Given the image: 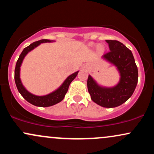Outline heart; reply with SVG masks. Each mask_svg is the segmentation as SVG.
Returning <instances> with one entry per match:
<instances>
[{
  "mask_svg": "<svg viewBox=\"0 0 154 154\" xmlns=\"http://www.w3.org/2000/svg\"><path fill=\"white\" fill-rule=\"evenodd\" d=\"M98 48H99L100 50H101V46H100V45H99V46H98Z\"/></svg>",
  "mask_w": 154,
  "mask_h": 154,
  "instance_id": "1",
  "label": "heart"
}]
</instances>
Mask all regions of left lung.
<instances>
[{
	"instance_id": "obj_1",
	"label": "left lung",
	"mask_w": 154,
	"mask_h": 154,
	"mask_svg": "<svg viewBox=\"0 0 154 154\" xmlns=\"http://www.w3.org/2000/svg\"><path fill=\"white\" fill-rule=\"evenodd\" d=\"M106 41L111 51L102 58L116 67L120 75L119 82L114 87H102L89 75L87 85L93 101L100 106L114 108L126 102L133 94L137 83L138 72L130 49L117 40Z\"/></svg>"
}]
</instances>
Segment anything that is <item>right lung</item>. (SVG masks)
Here are the masks:
<instances>
[{
	"label": "right lung",
	"mask_w": 154,
	"mask_h": 154,
	"mask_svg": "<svg viewBox=\"0 0 154 154\" xmlns=\"http://www.w3.org/2000/svg\"><path fill=\"white\" fill-rule=\"evenodd\" d=\"M54 42L53 40H47V39H43V40H38L37 42H34L29 46L24 48V50L22 52V54L19 56L18 60L17 61V64H16L15 71H14V79L16 85H17V89L21 95H22L23 98L25 99L26 101L30 103L32 105L40 107H48L54 106L55 104L59 103L63 99L65 95L67 93L69 89V86L70 83L72 82L74 79L77 77V74L79 71L75 72V73L72 74L71 75L69 76L67 78L65 79L64 82L61 85L57 90L52 92V93H49V94L43 95V96H39V95H35L32 94L29 91L26 90V88L23 86L22 81L20 79V66L22 65L23 59H24L25 56L29 51L38 46L40 43H51Z\"/></svg>",
	"instance_id": "obj_1"
}]
</instances>
